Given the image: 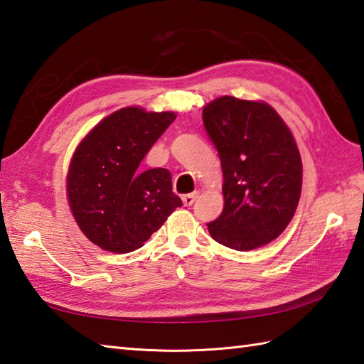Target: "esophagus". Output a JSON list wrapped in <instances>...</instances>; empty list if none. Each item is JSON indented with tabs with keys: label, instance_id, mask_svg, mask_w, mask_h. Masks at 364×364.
<instances>
[{
	"label": "esophagus",
	"instance_id": "1",
	"mask_svg": "<svg viewBox=\"0 0 364 364\" xmlns=\"http://www.w3.org/2000/svg\"><path fill=\"white\" fill-rule=\"evenodd\" d=\"M197 194H198V192H192V194H186V196H183V203L186 205V206H191L192 203L196 202Z\"/></svg>",
	"mask_w": 364,
	"mask_h": 364
}]
</instances>
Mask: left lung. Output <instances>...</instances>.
Listing matches in <instances>:
<instances>
[{
  "label": "left lung",
  "instance_id": "8db88e82",
  "mask_svg": "<svg viewBox=\"0 0 364 364\" xmlns=\"http://www.w3.org/2000/svg\"><path fill=\"white\" fill-rule=\"evenodd\" d=\"M203 125L219 153L225 202L208 223L210 235L241 252L274 241L291 222L301 191L291 129L267 103L230 95L203 107Z\"/></svg>",
  "mask_w": 364,
  "mask_h": 364
}]
</instances>
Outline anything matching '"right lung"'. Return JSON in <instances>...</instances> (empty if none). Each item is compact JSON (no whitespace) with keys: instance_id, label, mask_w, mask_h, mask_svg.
I'll use <instances>...</instances> for the list:
<instances>
[{"instance_id":"right-lung-1","label":"right lung","mask_w":364,"mask_h":364,"mask_svg":"<svg viewBox=\"0 0 364 364\" xmlns=\"http://www.w3.org/2000/svg\"><path fill=\"white\" fill-rule=\"evenodd\" d=\"M175 119L173 112L123 107L76 146L67 175L68 203L82 233L103 250L141 249L183 205L167 168L137 170Z\"/></svg>"}]
</instances>
